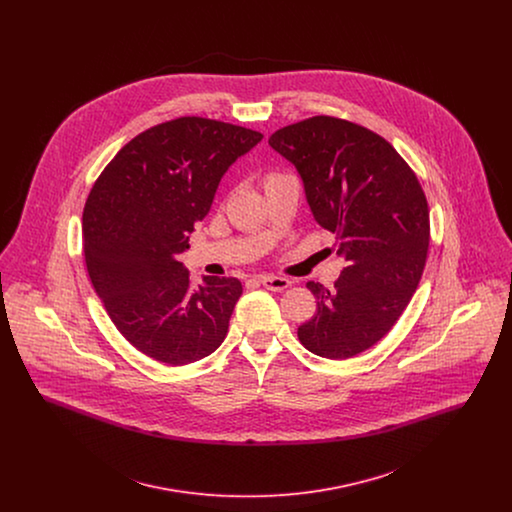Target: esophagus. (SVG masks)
<instances>
[{
  "label": "esophagus",
  "instance_id": "34e87169",
  "mask_svg": "<svg viewBox=\"0 0 512 512\" xmlns=\"http://www.w3.org/2000/svg\"><path fill=\"white\" fill-rule=\"evenodd\" d=\"M261 284H263L267 290H272V292H284L286 288H290V286H292V282H290L288 278L272 276V274H265V276H261Z\"/></svg>",
  "mask_w": 512,
  "mask_h": 512
}]
</instances>
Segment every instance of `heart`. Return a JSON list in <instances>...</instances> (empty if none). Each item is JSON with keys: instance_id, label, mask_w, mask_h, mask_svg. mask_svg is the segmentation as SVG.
Instances as JSON below:
<instances>
[{"instance_id": "heart-1", "label": "heart", "mask_w": 512, "mask_h": 512, "mask_svg": "<svg viewBox=\"0 0 512 512\" xmlns=\"http://www.w3.org/2000/svg\"><path fill=\"white\" fill-rule=\"evenodd\" d=\"M268 178H272V176H268Z\"/></svg>"}]
</instances>
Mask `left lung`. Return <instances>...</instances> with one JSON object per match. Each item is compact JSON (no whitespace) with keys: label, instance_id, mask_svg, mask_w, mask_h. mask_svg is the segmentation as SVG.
<instances>
[{"label":"left lung","instance_id":"1","mask_svg":"<svg viewBox=\"0 0 512 512\" xmlns=\"http://www.w3.org/2000/svg\"><path fill=\"white\" fill-rule=\"evenodd\" d=\"M268 144L299 172L313 217L345 261L332 290L307 282L317 315L297 336L318 357H355L390 332L420 282L426 195L391 144L355 122L320 115L276 130Z\"/></svg>","mask_w":512,"mask_h":512}]
</instances>
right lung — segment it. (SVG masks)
Segmentation results:
<instances>
[{"mask_svg":"<svg viewBox=\"0 0 512 512\" xmlns=\"http://www.w3.org/2000/svg\"><path fill=\"white\" fill-rule=\"evenodd\" d=\"M261 140L244 126L182 117L138 134L99 174L82 215L86 267L117 330L147 357L188 365L226 338L242 282L203 276L194 290L178 255L220 178Z\"/></svg>","mask_w":512,"mask_h":512,"instance_id":"1","label":"right lung"}]
</instances>
